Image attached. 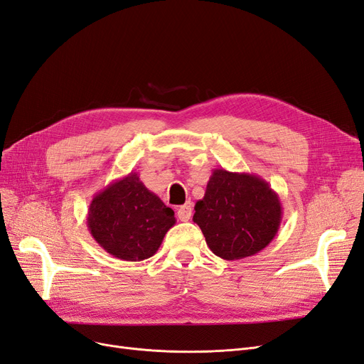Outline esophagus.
I'll use <instances>...</instances> for the list:
<instances>
[{"label":"esophagus","instance_id":"esophagus-1","mask_svg":"<svg viewBox=\"0 0 364 364\" xmlns=\"http://www.w3.org/2000/svg\"><path fill=\"white\" fill-rule=\"evenodd\" d=\"M178 218L181 220V221H188L191 218V215H193V205L191 203H185L183 206H181V208H178Z\"/></svg>","mask_w":364,"mask_h":364}]
</instances>
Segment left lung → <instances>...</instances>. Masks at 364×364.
I'll use <instances>...</instances> for the list:
<instances>
[{
    "label": "left lung",
    "instance_id": "1",
    "mask_svg": "<svg viewBox=\"0 0 364 364\" xmlns=\"http://www.w3.org/2000/svg\"><path fill=\"white\" fill-rule=\"evenodd\" d=\"M193 221L210 252L225 260L255 256L277 235L283 208L265 179L252 173L215 168Z\"/></svg>",
    "mask_w": 364,
    "mask_h": 364
}]
</instances>
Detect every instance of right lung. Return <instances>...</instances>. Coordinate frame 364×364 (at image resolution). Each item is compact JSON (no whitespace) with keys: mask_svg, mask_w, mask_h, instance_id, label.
Returning <instances> with one entry per match:
<instances>
[{"mask_svg":"<svg viewBox=\"0 0 364 364\" xmlns=\"http://www.w3.org/2000/svg\"><path fill=\"white\" fill-rule=\"evenodd\" d=\"M174 224L173 209L147 190L135 171L99 191L87 214L93 240L111 256L128 262L152 257Z\"/></svg>","mask_w":364,"mask_h":364,"instance_id":"1","label":"right lung"}]
</instances>
